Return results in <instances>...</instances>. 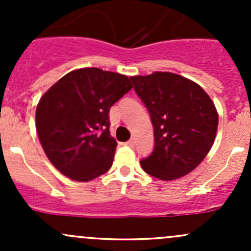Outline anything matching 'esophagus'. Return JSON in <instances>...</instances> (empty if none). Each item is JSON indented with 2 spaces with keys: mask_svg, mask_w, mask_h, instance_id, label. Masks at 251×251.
Segmentation results:
<instances>
[{
  "mask_svg": "<svg viewBox=\"0 0 251 251\" xmlns=\"http://www.w3.org/2000/svg\"><path fill=\"white\" fill-rule=\"evenodd\" d=\"M126 146H128V147H133V146H135V140H133V138H131L130 141L126 142Z\"/></svg>",
  "mask_w": 251,
  "mask_h": 251,
  "instance_id": "obj_1",
  "label": "esophagus"
}]
</instances>
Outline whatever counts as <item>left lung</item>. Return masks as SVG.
<instances>
[{
  "mask_svg": "<svg viewBox=\"0 0 251 251\" xmlns=\"http://www.w3.org/2000/svg\"><path fill=\"white\" fill-rule=\"evenodd\" d=\"M149 110L154 151L141 160L147 174L174 181L193 171L211 149L219 114L211 98L194 81L169 72L131 76Z\"/></svg>",
  "mask_w": 251,
  "mask_h": 251,
  "instance_id": "left-lung-1",
  "label": "left lung"
}]
</instances>
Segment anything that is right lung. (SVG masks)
<instances>
[{
    "instance_id": "obj_1",
    "label": "right lung",
    "mask_w": 251,
    "mask_h": 251,
    "mask_svg": "<svg viewBox=\"0 0 251 251\" xmlns=\"http://www.w3.org/2000/svg\"><path fill=\"white\" fill-rule=\"evenodd\" d=\"M131 88L126 75L81 68L45 92L36 107V131L60 174L88 182L109 170L118 146L109 131V110Z\"/></svg>"
}]
</instances>
